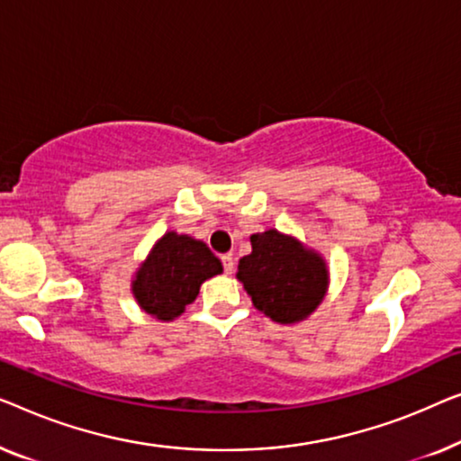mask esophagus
<instances>
[{
  "label": "esophagus",
  "instance_id": "1",
  "mask_svg": "<svg viewBox=\"0 0 461 461\" xmlns=\"http://www.w3.org/2000/svg\"><path fill=\"white\" fill-rule=\"evenodd\" d=\"M221 263H223V271L228 276H231L233 274V258H231V255H223L221 257Z\"/></svg>",
  "mask_w": 461,
  "mask_h": 461
}]
</instances>
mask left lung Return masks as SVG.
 Listing matches in <instances>:
<instances>
[{
	"label": "left lung",
	"instance_id": "1",
	"mask_svg": "<svg viewBox=\"0 0 461 461\" xmlns=\"http://www.w3.org/2000/svg\"><path fill=\"white\" fill-rule=\"evenodd\" d=\"M250 244V255L240 258L238 280L252 304L277 323L304 320L326 294V263L276 230L255 233Z\"/></svg>",
	"mask_w": 461,
	"mask_h": 461
}]
</instances>
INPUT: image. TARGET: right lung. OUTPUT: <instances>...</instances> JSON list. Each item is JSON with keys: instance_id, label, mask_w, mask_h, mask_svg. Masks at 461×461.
<instances>
[{"instance_id": "add662e5", "label": "right lung", "mask_w": 461, "mask_h": 461, "mask_svg": "<svg viewBox=\"0 0 461 461\" xmlns=\"http://www.w3.org/2000/svg\"><path fill=\"white\" fill-rule=\"evenodd\" d=\"M221 271V261L204 242L168 231L140 267L133 294L146 313L171 321L184 313L185 304L194 303L200 284Z\"/></svg>"}]
</instances>
